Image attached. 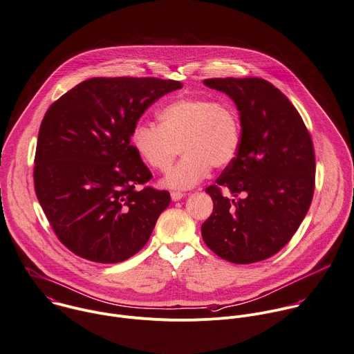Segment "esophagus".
Returning a JSON list of instances; mask_svg holds the SVG:
<instances>
[{"label": "esophagus", "instance_id": "34e87169", "mask_svg": "<svg viewBox=\"0 0 354 354\" xmlns=\"http://www.w3.org/2000/svg\"><path fill=\"white\" fill-rule=\"evenodd\" d=\"M170 196H171V201H173V202H178V201H181V199L185 196V194L174 191V192H171V194H170Z\"/></svg>", "mask_w": 354, "mask_h": 354}]
</instances>
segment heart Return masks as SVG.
<instances>
[{
    "label": "heart",
    "instance_id": "heart-1",
    "mask_svg": "<svg viewBox=\"0 0 354 354\" xmlns=\"http://www.w3.org/2000/svg\"><path fill=\"white\" fill-rule=\"evenodd\" d=\"M160 124L138 123L131 142L140 158L158 171H167L180 147L185 156L163 178L171 189H191L214 167H225L238 152L241 120L227 101L203 97L177 98L158 113Z\"/></svg>",
    "mask_w": 354,
    "mask_h": 354
}]
</instances>
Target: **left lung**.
<instances>
[{
    "label": "left lung",
    "instance_id": "obj_1",
    "mask_svg": "<svg viewBox=\"0 0 354 354\" xmlns=\"http://www.w3.org/2000/svg\"><path fill=\"white\" fill-rule=\"evenodd\" d=\"M228 95L241 120L235 159L206 192L213 213L202 238L217 256L249 264L279 252L303 221L314 192L315 158L310 134L290 101L257 77L207 79ZM230 191L224 197L221 188ZM244 196L239 200L237 195Z\"/></svg>",
    "mask_w": 354,
    "mask_h": 354
}]
</instances>
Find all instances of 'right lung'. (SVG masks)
<instances>
[{
  "label": "right lung",
  "instance_id": "obj_1",
  "mask_svg": "<svg viewBox=\"0 0 354 354\" xmlns=\"http://www.w3.org/2000/svg\"><path fill=\"white\" fill-rule=\"evenodd\" d=\"M174 80L94 77L55 101L39 131L37 199L59 241L95 263H120L148 242L170 194L138 189L152 174L130 144L142 113Z\"/></svg>",
  "mask_w": 354,
  "mask_h": 354
}]
</instances>
